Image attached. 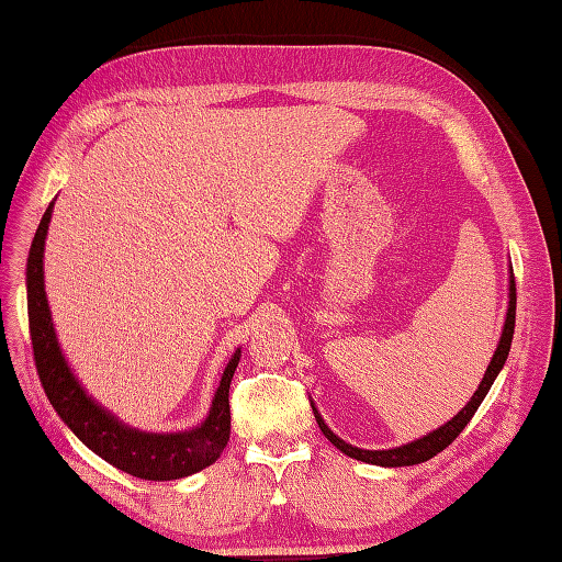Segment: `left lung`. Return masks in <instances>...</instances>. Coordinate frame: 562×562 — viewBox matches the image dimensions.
<instances>
[{
	"label": "left lung",
	"mask_w": 562,
	"mask_h": 562,
	"mask_svg": "<svg viewBox=\"0 0 562 562\" xmlns=\"http://www.w3.org/2000/svg\"><path fill=\"white\" fill-rule=\"evenodd\" d=\"M515 306H517V294H515V276H513V266H510V284H507V313H505V323H503V333H501V342L493 351V359L488 363V369L481 378V383L476 387V393L472 395L464 407L452 416L450 422H446L442 426H438L436 430H430V434L416 438L412 442H404V446L397 448H387V450H363L357 446H349L347 440H342L340 436H335L333 430L328 428V424L323 422V416L318 414L316 404L311 402V409L313 416H316V422L323 430V436L328 438L337 450H342L347 458L351 460H359V462H367V464H375V467H409V464H422L426 460L434 458V454L446 450L450 442L458 438L464 426L469 424V419L476 414L479 404L484 402V397L488 395V390L493 385L495 378L503 371L505 367V359L510 355V345H513V333H515Z\"/></svg>",
	"instance_id": "obj_1"
}]
</instances>
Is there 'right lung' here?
Wrapping results in <instances>:
<instances>
[{"label": "right lung", "instance_id": "1", "mask_svg": "<svg viewBox=\"0 0 562 562\" xmlns=\"http://www.w3.org/2000/svg\"><path fill=\"white\" fill-rule=\"evenodd\" d=\"M52 211H55V201L47 205L41 225H37L29 266H25L33 355L49 404L86 448L136 479L172 481L211 467L229 440V383L239 367L241 347H237L222 371L211 412L199 426L177 430V434H155V430H140L124 424L120 416L104 409L95 397L86 393L59 347L47 304L43 263Z\"/></svg>", "mask_w": 562, "mask_h": 562}]
</instances>
